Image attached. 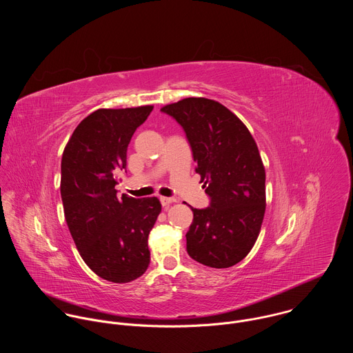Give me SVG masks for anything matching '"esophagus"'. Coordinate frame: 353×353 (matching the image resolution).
<instances>
[{"instance_id":"1","label":"esophagus","mask_w":353,"mask_h":353,"mask_svg":"<svg viewBox=\"0 0 353 353\" xmlns=\"http://www.w3.org/2000/svg\"><path fill=\"white\" fill-rule=\"evenodd\" d=\"M160 202L163 206H170L172 202H175V200L171 197H160Z\"/></svg>"}]
</instances>
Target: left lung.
<instances>
[{"mask_svg":"<svg viewBox=\"0 0 353 353\" xmlns=\"http://www.w3.org/2000/svg\"><path fill=\"white\" fill-rule=\"evenodd\" d=\"M185 130L210 205L193 210L189 255L209 268H230L252 249L263 220L265 167L246 125L225 105L186 98L160 108Z\"/></svg>","mask_w":353,"mask_h":353,"instance_id":"left-lung-1","label":"left lung"}]
</instances>
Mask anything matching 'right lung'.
<instances>
[{"mask_svg": "<svg viewBox=\"0 0 353 353\" xmlns=\"http://www.w3.org/2000/svg\"><path fill=\"white\" fill-rule=\"evenodd\" d=\"M153 105L99 108L69 139L61 160L65 220L84 262L99 277L130 283L150 265L148 235L161 203L156 197H117L128 145Z\"/></svg>", "mask_w": 353, "mask_h": 353, "instance_id": "add662e5", "label": "right lung"}]
</instances>
